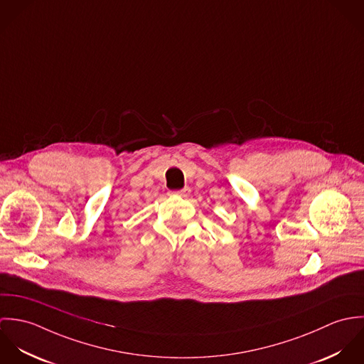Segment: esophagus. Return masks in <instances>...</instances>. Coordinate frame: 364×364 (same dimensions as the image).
Returning <instances> with one entry per match:
<instances>
[{
  "instance_id": "esophagus-1",
  "label": "esophagus",
  "mask_w": 364,
  "mask_h": 364,
  "mask_svg": "<svg viewBox=\"0 0 364 364\" xmlns=\"http://www.w3.org/2000/svg\"><path fill=\"white\" fill-rule=\"evenodd\" d=\"M171 195H176V196H182V198H186V196H189V193H191V189L189 188H183V189H181V191H172V192H169Z\"/></svg>"
}]
</instances>
